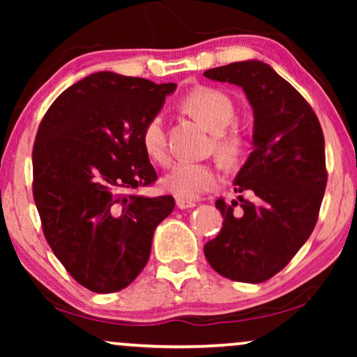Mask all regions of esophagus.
I'll return each mask as SVG.
<instances>
[{"instance_id":"obj_1","label":"esophagus","mask_w":357,"mask_h":357,"mask_svg":"<svg viewBox=\"0 0 357 357\" xmlns=\"http://www.w3.org/2000/svg\"><path fill=\"white\" fill-rule=\"evenodd\" d=\"M175 203H177V206L180 209H188V208L197 206V202H192V199H187V198H177L175 199Z\"/></svg>"}]
</instances>
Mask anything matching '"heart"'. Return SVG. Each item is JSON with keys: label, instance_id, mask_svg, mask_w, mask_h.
I'll return each mask as SVG.
<instances>
[{"label": "heart", "instance_id": "b5f03b06", "mask_svg": "<svg viewBox=\"0 0 357 357\" xmlns=\"http://www.w3.org/2000/svg\"><path fill=\"white\" fill-rule=\"evenodd\" d=\"M182 109L193 119L214 131V151L226 164H237L245 153V135L238 130H226L236 116V107L226 92L209 86H198L185 94ZM141 146L153 162L169 164L167 135L164 119L153 115L141 130ZM221 182V175L208 162H177L164 178V187L178 198L197 199L211 192Z\"/></svg>", "mask_w": 357, "mask_h": 357}]
</instances>
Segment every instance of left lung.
Here are the masks:
<instances>
[{"label":"left lung","instance_id":"1","mask_svg":"<svg viewBox=\"0 0 357 357\" xmlns=\"http://www.w3.org/2000/svg\"><path fill=\"white\" fill-rule=\"evenodd\" d=\"M245 91L253 107V151L236 177L238 197L216 202L222 229L204 245L214 271L241 282L280 273L314 231L326 187L325 139L309 102L263 61L204 71Z\"/></svg>","mask_w":357,"mask_h":357}]
</instances>
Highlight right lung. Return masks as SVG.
Instances as JSON below:
<instances>
[{"label": "right lung", "mask_w": 357, "mask_h": 357, "mask_svg": "<svg viewBox=\"0 0 357 357\" xmlns=\"http://www.w3.org/2000/svg\"><path fill=\"white\" fill-rule=\"evenodd\" d=\"M177 84L102 71L56 97L32 149L33 202L66 271L92 292L123 289L148 263L170 195L143 197L158 174L141 130Z\"/></svg>", "instance_id": "1"}]
</instances>
